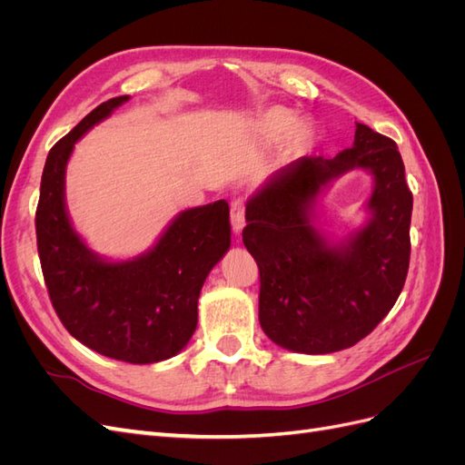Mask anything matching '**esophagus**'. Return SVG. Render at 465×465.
<instances>
[{
  "instance_id": "34e87169",
  "label": "esophagus",
  "mask_w": 465,
  "mask_h": 465,
  "mask_svg": "<svg viewBox=\"0 0 465 465\" xmlns=\"http://www.w3.org/2000/svg\"><path fill=\"white\" fill-rule=\"evenodd\" d=\"M231 223H232V231L234 234H241L244 229V202L236 200L231 205Z\"/></svg>"
}]
</instances>
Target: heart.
<instances>
[{"label": "heart", "instance_id": "1", "mask_svg": "<svg viewBox=\"0 0 465 465\" xmlns=\"http://www.w3.org/2000/svg\"><path fill=\"white\" fill-rule=\"evenodd\" d=\"M297 116L294 112L283 106H272L262 112L258 118V130L267 139H279L297 128Z\"/></svg>", "mask_w": 465, "mask_h": 465}]
</instances>
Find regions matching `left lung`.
Segmentation results:
<instances>
[{"label": "left lung", "instance_id": "obj_1", "mask_svg": "<svg viewBox=\"0 0 465 465\" xmlns=\"http://www.w3.org/2000/svg\"><path fill=\"white\" fill-rule=\"evenodd\" d=\"M351 170L373 176L368 221L343 239L321 229L315 207ZM413 195L390 137L357 124L333 159L301 157L246 202L242 242L260 267V326L279 347L335 353L367 337L396 304L410 270Z\"/></svg>", "mask_w": 465, "mask_h": 465}]
</instances>
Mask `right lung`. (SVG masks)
<instances>
[{
    "mask_svg": "<svg viewBox=\"0 0 465 465\" xmlns=\"http://www.w3.org/2000/svg\"><path fill=\"white\" fill-rule=\"evenodd\" d=\"M130 94L98 104L55 143L45 164L36 244L50 301L65 330L104 357L151 364L178 355L198 326L209 272L231 248L229 203L190 207L166 224L149 250L130 260L96 254L65 205V168L75 143Z\"/></svg>",
    "mask_w": 465,
    "mask_h": 465,
    "instance_id": "right-lung-1",
    "label": "right lung"
}]
</instances>
